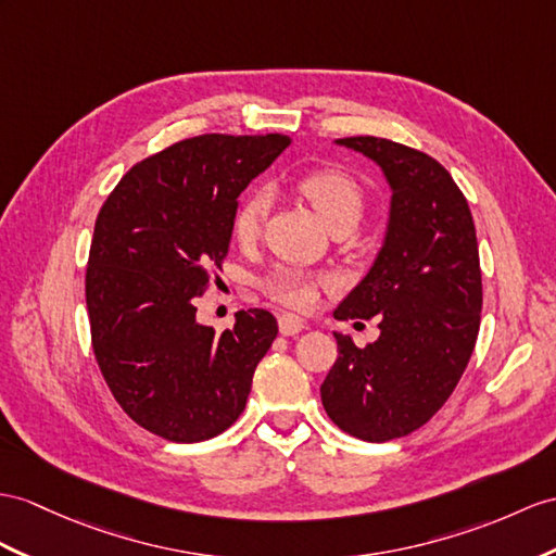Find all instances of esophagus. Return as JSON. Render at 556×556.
Segmentation results:
<instances>
[{"label": "esophagus", "mask_w": 556, "mask_h": 556, "mask_svg": "<svg viewBox=\"0 0 556 556\" xmlns=\"http://www.w3.org/2000/svg\"><path fill=\"white\" fill-rule=\"evenodd\" d=\"M278 328H280V334L294 337V334H300L306 328V323L300 316H294V314H282L278 318Z\"/></svg>", "instance_id": "34e87169"}]
</instances>
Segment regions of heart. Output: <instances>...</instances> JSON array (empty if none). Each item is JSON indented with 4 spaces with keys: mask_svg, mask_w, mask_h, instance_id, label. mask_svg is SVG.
Returning a JSON list of instances; mask_svg holds the SVG:
<instances>
[{
    "mask_svg": "<svg viewBox=\"0 0 556 556\" xmlns=\"http://www.w3.org/2000/svg\"><path fill=\"white\" fill-rule=\"evenodd\" d=\"M296 191H300L308 205L316 210L318 219L328 226H349L354 228L361 219L365 207V193L361 184L337 167H323L306 172L296 179ZM268 193L256 188L250 191L236 210L233 216V236L242 245H248L262 231V224L268 214ZM318 278L304 274L296 268H276L264 280V290L274 300L290 306H311L316 300Z\"/></svg>",
    "mask_w": 556,
    "mask_h": 556,
    "instance_id": "b5f03b06",
    "label": "heart"
}]
</instances>
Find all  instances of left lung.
Listing matches in <instances>:
<instances>
[{"instance_id":"8db88e82","label":"left lung","mask_w":556,"mask_h":556,"mask_svg":"<svg viewBox=\"0 0 556 556\" xmlns=\"http://www.w3.org/2000/svg\"><path fill=\"white\" fill-rule=\"evenodd\" d=\"M382 169L389 222L368 274L337 320L377 316L380 337L358 349L334 332L340 358L320 387L346 434L382 443L434 417L463 377L481 320V268L467 200L434 157L377 137L337 139Z\"/></svg>"}]
</instances>
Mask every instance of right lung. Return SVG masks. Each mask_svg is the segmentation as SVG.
I'll return each mask as SVG.
<instances>
[{
    "mask_svg": "<svg viewBox=\"0 0 556 556\" xmlns=\"http://www.w3.org/2000/svg\"><path fill=\"white\" fill-rule=\"evenodd\" d=\"M290 137L205 134L134 165L93 226L87 266L91 344L103 380L134 422L176 441L231 427L278 334L264 308L216 334L195 300L231 245L238 195Z\"/></svg>",
    "mask_w": 556,
    "mask_h": 556,
    "instance_id": "obj_1",
    "label": "right lung"
}]
</instances>
